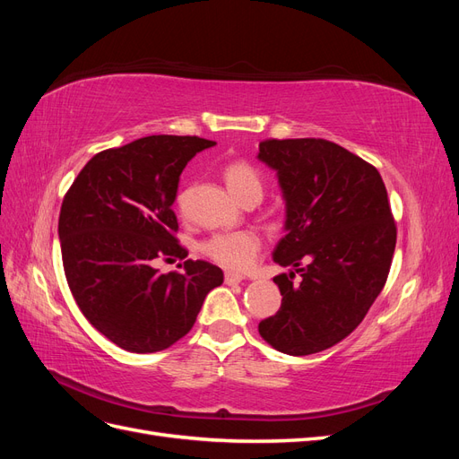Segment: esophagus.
Wrapping results in <instances>:
<instances>
[{"label": "esophagus", "mask_w": 459, "mask_h": 459, "mask_svg": "<svg viewBox=\"0 0 459 459\" xmlns=\"http://www.w3.org/2000/svg\"><path fill=\"white\" fill-rule=\"evenodd\" d=\"M224 280H226L228 285H235V283H241V281L245 280V277H243L241 273H238V272H226Z\"/></svg>", "instance_id": "esophagus-1"}]
</instances>
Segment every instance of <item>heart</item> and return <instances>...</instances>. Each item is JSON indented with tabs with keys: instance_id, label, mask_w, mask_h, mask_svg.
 <instances>
[{
	"instance_id": "obj_1",
	"label": "heart",
	"mask_w": 459,
	"mask_h": 459,
	"mask_svg": "<svg viewBox=\"0 0 459 459\" xmlns=\"http://www.w3.org/2000/svg\"><path fill=\"white\" fill-rule=\"evenodd\" d=\"M224 182L239 201L247 197H262V178L251 162L233 160L224 169ZM178 203L182 204L184 197ZM203 253L216 264L231 270L247 268L253 262L260 241L253 231L214 233L203 243Z\"/></svg>"
}]
</instances>
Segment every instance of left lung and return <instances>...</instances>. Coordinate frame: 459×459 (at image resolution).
I'll list each match as a JSON object with an SVG mask.
<instances>
[{
    "label": "left lung",
    "instance_id": "left-lung-1",
    "mask_svg": "<svg viewBox=\"0 0 459 459\" xmlns=\"http://www.w3.org/2000/svg\"><path fill=\"white\" fill-rule=\"evenodd\" d=\"M258 149L277 172L287 208L273 260L300 275L273 277L281 308L258 331L283 354L322 352L362 324L386 283L396 247L386 187L375 166L319 137L266 140Z\"/></svg>",
    "mask_w": 459,
    "mask_h": 459
}]
</instances>
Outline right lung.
<instances>
[{
  "mask_svg": "<svg viewBox=\"0 0 459 459\" xmlns=\"http://www.w3.org/2000/svg\"><path fill=\"white\" fill-rule=\"evenodd\" d=\"M214 142L149 135L107 149L80 170L61 204L59 239L68 287L82 314L120 349L159 352L186 337L204 297L224 281L211 262L184 260L172 211L179 174Z\"/></svg>",
  "mask_w": 459,
  "mask_h": 459,
  "instance_id": "obj_1",
  "label": "right lung"
}]
</instances>
